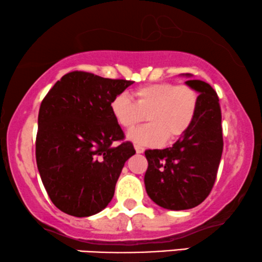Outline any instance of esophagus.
Listing matches in <instances>:
<instances>
[{"instance_id": "34e87169", "label": "esophagus", "mask_w": 262, "mask_h": 262, "mask_svg": "<svg viewBox=\"0 0 262 262\" xmlns=\"http://www.w3.org/2000/svg\"><path fill=\"white\" fill-rule=\"evenodd\" d=\"M135 149H136V152H137V154H143V152H144V148L141 147V145L136 144Z\"/></svg>"}]
</instances>
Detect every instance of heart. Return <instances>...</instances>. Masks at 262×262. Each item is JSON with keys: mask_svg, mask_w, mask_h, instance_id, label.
<instances>
[{"mask_svg": "<svg viewBox=\"0 0 262 262\" xmlns=\"http://www.w3.org/2000/svg\"><path fill=\"white\" fill-rule=\"evenodd\" d=\"M134 102L125 95L111 101L112 117L119 126L131 131L144 120L148 125L128 135L137 144L159 147L181 138L191 126L199 108V94L186 84L171 81L147 84L132 93Z\"/></svg>", "mask_w": 262, "mask_h": 262, "instance_id": "b5f03b06", "label": "heart"}]
</instances>
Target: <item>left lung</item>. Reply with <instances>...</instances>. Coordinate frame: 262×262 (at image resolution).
<instances>
[{
	"mask_svg": "<svg viewBox=\"0 0 262 262\" xmlns=\"http://www.w3.org/2000/svg\"><path fill=\"white\" fill-rule=\"evenodd\" d=\"M185 84L199 93L192 125L172 147L145 150L148 196L171 210L190 209L205 201L215 182L224 147L218 95L206 81L193 79Z\"/></svg>",
	"mask_w": 262,
	"mask_h": 262,
	"instance_id": "obj_1",
	"label": "left lung"
}]
</instances>
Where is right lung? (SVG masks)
Returning a JSON list of instances; mask_svg holds the SVG:
<instances>
[{
    "label": "right lung",
    "mask_w": 262,
    "mask_h": 262,
    "mask_svg": "<svg viewBox=\"0 0 262 262\" xmlns=\"http://www.w3.org/2000/svg\"><path fill=\"white\" fill-rule=\"evenodd\" d=\"M134 81L74 71L57 80L40 103L36 161L50 200L83 218L107 207L125 162L135 154L110 104Z\"/></svg>",
    "instance_id": "1"
}]
</instances>
